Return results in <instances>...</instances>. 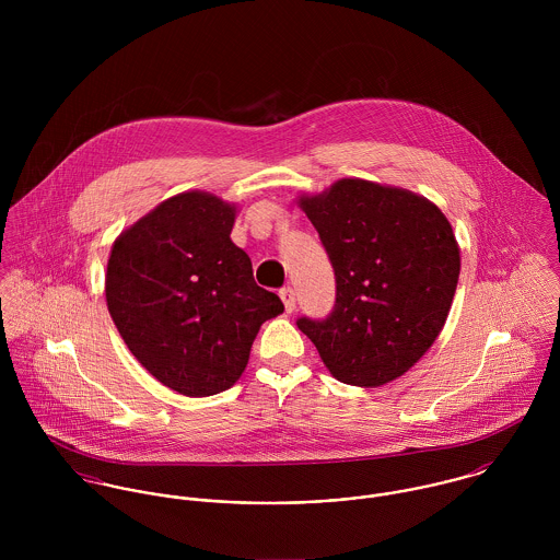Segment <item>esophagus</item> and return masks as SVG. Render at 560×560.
Here are the masks:
<instances>
[{
	"instance_id": "esophagus-1",
	"label": "esophagus",
	"mask_w": 560,
	"mask_h": 560,
	"mask_svg": "<svg viewBox=\"0 0 560 560\" xmlns=\"http://www.w3.org/2000/svg\"><path fill=\"white\" fill-rule=\"evenodd\" d=\"M280 300L284 302V311L291 315V313L295 311V291H293L291 287L282 289V291H280Z\"/></svg>"
}]
</instances>
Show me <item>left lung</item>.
Listing matches in <instances>:
<instances>
[{
    "instance_id": "8db88e82",
    "label": "left lung",
    "mask_w": 560,
    "mask_h": 560,
    "mask_svg": "<svg viewBox=\"0 0 560 560\" xmlns=\"http://www.w3.org/2000/svg\"><path fill=\"white\" fill-rule=\"evenodd\" d=\"M298 207L317 229L336 276L325 320H298L342 384L377 388L435 342L453 306L462 254L438 205L409 189L338 178Z\"/></svg>"
}]
</instances>
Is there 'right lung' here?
Masks as SVG:
<instances>
[{
	"instance_id": "1",
	"label": "right lung",
	"mask_w": 560,
	"mask_h": 560,
	"mask_svg": "<svg viewBox=\"0 0 560 560\" xmlns=\"http://www.w3.org/2000/svg\"><path fill=\"white\" fill-rule=\"evenodd\" d=\"M237 213L215 194L180 191L125 229L107 258L105 302L125 345L185 397L233 388L260 325L284 313L231 240Z\"/></svg>"
}]
</instances>
